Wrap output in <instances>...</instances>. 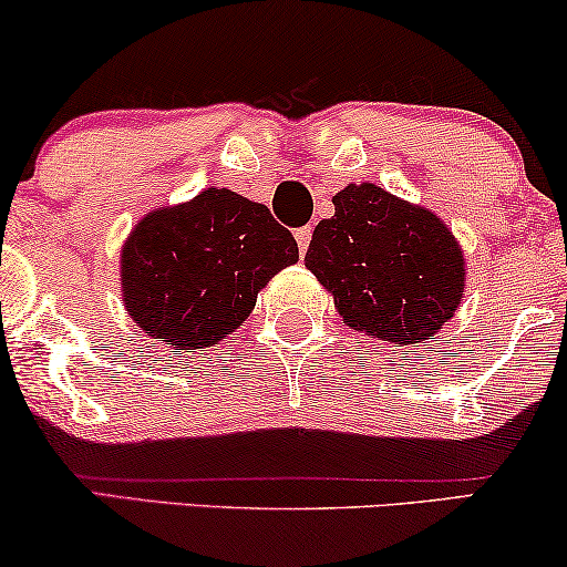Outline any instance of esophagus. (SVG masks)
I'll use <instances>...</instances> for the list:
<instances>
[{
	"label": "esophagus",
	"mask_w": 567,
	"mask_h": 567,
	"mask_svg": "<svg viewBox=\"0 0 567 567\" xmlns=\"http://www.w3.org/2000/svg\"><path fill=\"white\" fill-rule=\"evenodd\" d=\"M293 237H297L299 255H307V247H310V241H312V226H301V229L293 231Z\"/></svg>",
	"instance_id": "1"
}]
</instances>
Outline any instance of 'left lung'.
Listing matches in <instances>:
<instances>
[{"mask_svg":"<svg viewBox=\"0 0 567 567\" xmlns=\"http://www.w3.org/2000/svg\"><path fill=\"white\" fill-rule=\"evenodd\" d=\"M333 205L305 266L333 293L343 322L382 341L437 333L463 291V255L443 220L374 185H349Z\"/></svg>","mask_w":567,"mask_h":567,"instance_id":"left-lung-1","label":"left lung"}]
</instances>
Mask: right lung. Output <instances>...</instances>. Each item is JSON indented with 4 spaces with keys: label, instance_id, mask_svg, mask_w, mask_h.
<instances>
[{
    "label": "right lung",
    "instance_id": "obj_1",
    "mask_svg": "<svg viewBox=\"0 0 567 567\" xmlns=\"http://www.w3.org/2000/svg\"><path fill=\"white\" fill-rule=\"evenodd\" d=\"M297 260V239L266 205L210 187L135 226L122 249L124 305L153 338L205 349L237 330L257 291Z\"/></svg>",
    "mask_w": 567,
    "mask_h": 567
}]
</instances>
